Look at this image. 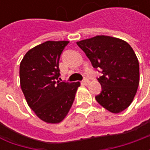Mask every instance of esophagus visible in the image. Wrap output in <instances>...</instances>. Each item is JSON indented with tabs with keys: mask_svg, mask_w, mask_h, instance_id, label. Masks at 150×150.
<instances>
[{
	"mask_svg": "<svg viewBox=\"0 0 150 150\" xmlns=\"http://www.w3.org/2000/svg\"><path fill=\"white\" fill-rule=\"evenodd\" d=\"M83 83H84L85 85H87L89 83V79L88 78H84L83 79Z\"/></svg>",
	"mask_w": 150,
	"mask_h": 150,
	"instance_id": "1",
	"label": "esophagus"
}]
</instances>
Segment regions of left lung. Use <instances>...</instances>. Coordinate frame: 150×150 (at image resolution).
Listing matches in <instances>:
<instances>
[{
  "mask_svg": "<svg viewBox=\"0 0 150 150\" xmlns=\"http://www.w3.org/2000/svg\"><path fill=\"white\" fill-rule=\"evenodd\" d=\"M92 67L102 73L97 78L102 91L96 100L111 112H122L132 103L139 85V62L129 43L109 36L77 42ZM99 69H101L100 72Z\"/></svg>",
  "mask_w": 150,
  "mask_h": 150,
  "instance_id": "1",
  "label": "left lung"
}]
</instances>
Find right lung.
I'll use <instances>...</instances> for the list:
<instances>
[{
  "instance_id": "obj_1",
  "label": "right lung",
  "mask_w": 150,
  "mask_h": 150,
  "mask_svg": "<svg viewBox=\"0 0 150 150\" xmlns=\"http://www.w3.org/2000/svg\"><path fill=\"white\" fill-rule=\"evenodd\" d=\"M69 42L47 41L30 50L20 64V83L28 105L40 119L59 123L68 113L80 83L57 81L60 56Z\"/></svg>"
}]
</instances>
